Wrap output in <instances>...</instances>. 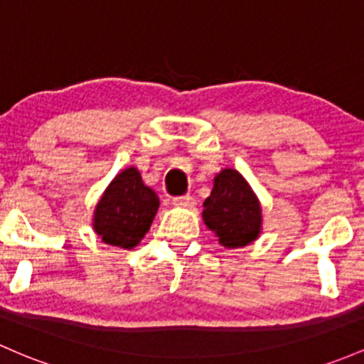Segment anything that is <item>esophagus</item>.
<instances>
[{"label": "esophagus", "instance_id": "obj_1", "mask_svg": "<svg viewBox=\"0 0 364 364\" xmlns=\"http://www.w3.org/2000/svg\"><path fill=\"white\" fill-rule=\"evenodd\" d=\"M173 205L183 207V209H193L197 205V202H195L193 197H178L173 200Z\"/></svg>", "mask_w": 364, "mask_h": 364}]
</instances>
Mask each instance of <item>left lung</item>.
<instances>
[{"mask_svg": "<svg viewBox=\"0 0 364 364\" xmlns=\"http://www.w3.org/2000/svg\"><path fill=\"white\" fill-rule=\"evenodd\" d=\"M205 226L226 249H242L262 231V207L257 195L237 169H221L214 176L213 191L203 202Z\"/></svg>", "mask_w": 364, "mask_h": 364, "instance_id": "obj_1", "label": "left lung"}]
</instances>
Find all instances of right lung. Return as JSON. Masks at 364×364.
Returning a JSON list of instances; mask_svg holds the SVG:
<instances>
[{
  "label": "right lung",
  "instance_id": "obj_1",
  "mask_svg": "<svg viewBox=\"0 0 364 364\" xmlns=\"http://www.w3.org/2000/svg\"><path fill=\"white\" fill-rule=\"evenodd\" d=\"M159 205L157 193L143 183L138 167H126L100 197L91 226L103 243L131 250L149 233Z\"/></svg>",
  "mask_w": 364,
  "mask_h": 364
}]
</instances>
